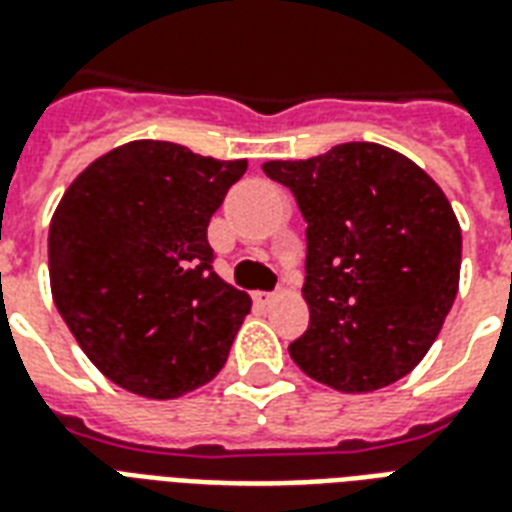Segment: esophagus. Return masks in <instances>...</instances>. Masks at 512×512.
Returning a JSON list of instances; mask_svg holds the SVG:
<instances>
[{
    "mask_svg": "<svg viewBox=\"0 0 512 512\" xmlns=\"http://www.w3.org/2000/svg\"><path fill=\"white\" fill-rule=\"evenodd\" d=\"M275 297H278V294H270V291H259V294H253V299H256L259 305H272Z\"/></svg>",
    "mask_w": 512,
    "mask_h": 512,
    "instance_id": "34e87169",
    "label": "esophagus"
}]
</instances>
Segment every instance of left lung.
<instances>
[{"label": "left lung", "mask_w": 512, "mask_h": 512, "mask_svg": "<svg viewBox=\"0 0 512 512\" xmlns=\"http://www.w3.org/2000/svg\"><path fill=\"white\" fill-rule=\"evenodd\" d=\"M261 169L294 194L307 224L310 326L288 345L291 359L345 394L405 378L459 291L461 229L443 188L378 142Z\"/></svg>", "instance_id": "1"}]
</instances>
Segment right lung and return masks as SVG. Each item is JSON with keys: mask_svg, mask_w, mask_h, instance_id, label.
I'll return each instance as SVG.
<instances>
[{"mask_svg": "<svg viewBox=\"0 0 512 512\" xmlns=\"http://www.w3.org/2000/svg\"><path fill=\"white\" fill-rule=\"evenodd\" d=\"M248 161L134 140L72 180L53 213L56 310L96 370L148 399L205 386L251 297L218 278L207 224Z\"/></svg>", "mask_w": 512, "mask_h": 512, "instance_id": "1", "label": "right lung"}]
</instances>
